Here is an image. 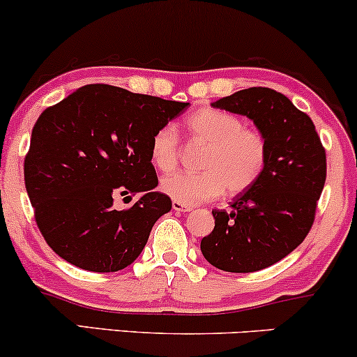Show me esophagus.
I'll list each match as a JSON object with an SVG mask.
<instances>
[{
	"label": "esophagus",
	"mask_w": 357,
	"mask_h": 357,
	"mask_svg": "<svg viewBox=\"0 0 357 357\" xmlns=\"http://www.w3.org/2000/svg\"><path fill=\"white\" fill-rule=\"evenodd\" d=\"M173 210L178 211V213H190L192 208L191 206H186V204H183V203L173 202Z\"/></svg>",
	"instance_id": "34e87169"
}]
</instances>
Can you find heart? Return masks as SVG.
Segmentation results:
<instances>
[{
    "instance_id": "b5f03b06",
    "label": "heart",
    "mask_w": 357,
    "mask_h": 357,
    "mask_svg": "<svg viewBox=\"0 0 357 357\" xmlns=\"http://www.w3.org/2000/svg\"><path fill=\"white\" fill-rule=\"evenodd\" d=\"M184 129L191 141L204 146L198 162L202 173L165 176L159 186L171 199L192 206L225 191L240 195L260 179L268 154L260 130L243 127L236 116L211 107L190 114ZM151 162L161 171L173 169L178 162V137L171 126L158 129L151 139Z\"/></svg>"
}]
</instances>
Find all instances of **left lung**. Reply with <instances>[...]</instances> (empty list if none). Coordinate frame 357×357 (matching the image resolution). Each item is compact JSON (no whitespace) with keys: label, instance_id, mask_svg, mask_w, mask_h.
<instances>
[{"label":"left lung","instance_id":"obj_1","mask_svg":"<svg viewBox=\"0 0 357 357\" xmlns=\"http://www.w3.org/2000/svg\"><path fill=\"white\" fill-rule=\"evenodd\" d=\"M211 105L253 121L268 154L260 179L235 196L231 210L211 211L215 228L202 240V253L225 272H257L309 233L326 183V151L310 117L272 89H243Z\"/></svg>","mask_w":357,"mask_h":357}]
</instances>
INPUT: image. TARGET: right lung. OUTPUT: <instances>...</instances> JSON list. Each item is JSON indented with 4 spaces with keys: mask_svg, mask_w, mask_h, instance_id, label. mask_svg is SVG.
<instances>
[{
    "mask_svg": "<svg viewBox=\"0 0 357 357\" xmlns=\"http://www.w3.org/2000/svg\"><path fill=\"white\" fill-rule=\"evenodd\" d=\"M188 105L92 84L43 110L31 130L24 186L56 255L100 273L141 255L154 223L173 206L154 191L151 139ZM119 194L142 196L129 211H116Z\"/></svg>",
    "mask_w": 357,
    "mask_h": 357,
    "instance_id": "1",
    "label": "right lung"
}]
</instances>
